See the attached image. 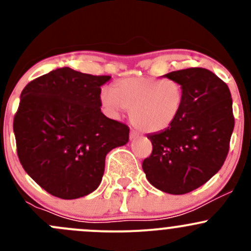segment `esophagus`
Listing matches in <instances>:
<instances>
[{
  "label": "esophagus",
  "instance_id": "34e87169",
  "mask_svg": "<svg viewBox=\"0 0 251 251\" xmlns=\"http://www.w3.org/2000/svg\"><path fill=\"white\" fill-rule=\"evenodd\" d=\"M138 137H140V133H138L137 131H135V130L130 131V138H131V140H136V138H138Z\"/></svg>",
  "mask_w": 251,
  "mask_h": 251
}]
</instances>
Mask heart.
<instances>
[{"label":"heart","mask_w":251,"mask_h":251,"mask_svg":"<svg viewBox=\"0 0 251 251\" xmlns=\"http://www.w3.org/2000/svg\"><path fill=\"white\" fill-rule=\"evenodd\" d=\"M100 100L111 118H120L130 110V120L144 132L168 130L178 119L183 108L184 92L181 83L151 76L119 80L114 90L103 87Z\"/></svg>","instance_id":"1"}]
</instances>
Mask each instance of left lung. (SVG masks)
Wrapping results in <instances>:
<instances>
[{
  "label": "left lung",
  "instance_id": "obj_1",
  "mask_svg": "<svg viewBox=\"0 0 251 251\" xmlns=\"http://www.w3.org/2000/svg\"><path fill=\"white\" fill-rule=\"evenodd\" d=\"M164 77L181 83L183 108L171 127L147 136L153 151L142 169L159 191L186 194L206 183L226 160L234 128L231 92L203 68L177 70Z\"/></svg>",
  "mask_w": 251,
  "mask_h": 251
}]
</instances>
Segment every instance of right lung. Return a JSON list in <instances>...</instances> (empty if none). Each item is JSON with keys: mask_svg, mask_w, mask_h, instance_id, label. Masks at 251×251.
<instances>
[{"mask_svg": "<svg viewBox=\"0 0 251 251\" xmlns=\"http://www.w3.org/2000/svg\"><path fill=\"white\" fill-rule=\"evenodd\" d=\"M110 76L58 68L27 83L13 130L20 164L52 196L77 199L98 188L105 156L125 146L130 128L100 110Z\"/></svg>", "mask_w": 251, "mask_h": 251, "instance_id": "right-lung-1", "label": "right lung"}]
</instances>
